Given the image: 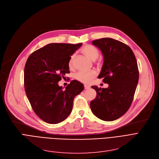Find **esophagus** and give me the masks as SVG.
<instances>
[{
    "instance_id": "obj_1",
    "label": "esophagus",
    "mask_w": 159,
    "mask_h": 159,
    "mask_svg": "<svg viewBox=\"0 0 159 159\" xmlns=\"http://www.w3.org/2000/svg\"><path fill=\"white\" fill-rule=\"evenodd\" d=\"M84 88H85V89H89L90 88V87L88 86V85H84Z\"/></svg>"
}]
</instances>
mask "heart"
Masks as SVG:
<instances>
[{"label": "heart", "mask_w": 159, "mask_h": 159, "mask_svg": "<svg viewBox=\"0 0 159 159\" xmlns=\"http://www.w3.org/2000/svg\"><path fill=\"white\" fill-rule=\"evenodd\" d=\"M81 52L91 61H95L100 54V51L96 47L93 45L87 44L81 49ZM75 54H72L69 61V67H72L74 65V61ZM98 63H100L99 61ZM96 75V72L95 70H89L87 72H79L75 74V79L84 84H89Z\"/></svg>", "instance_id": "obj_1"}]
</instances>
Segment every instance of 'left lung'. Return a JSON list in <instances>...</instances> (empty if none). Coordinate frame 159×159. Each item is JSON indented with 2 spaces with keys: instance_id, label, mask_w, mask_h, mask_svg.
<instances>
[{
  "instance_id": "8db88e82",
  "label": "left lung",
  "mask_w": 159,
  "mask_h": 159,
  "mask_svg": "<svg viewBox=\"0 0 159 159\" xmlns=\"http://www.w3.org/2000/svg\"><path fill=\"white\" fill-rule=\"evenodd\" d=\"M92 43L103 56L98 78L109 87L92 86L97 96L90 102V109L98 118L109 122L123 116L131 106L139 78L137 62L131 48L119 41L106 37Z\"/></svg>"
}]
</instances>
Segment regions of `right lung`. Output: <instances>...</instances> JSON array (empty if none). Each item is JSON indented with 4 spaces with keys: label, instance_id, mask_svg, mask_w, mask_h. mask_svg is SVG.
<instances>
[{
    "label": "right lung",
    "instance_id": "right-lung-1",
    "mask_svg": "<svg viewBox=\"0 0 159 159\" xmlns=\"http://www.w3.org/2000/svg\"><path fill=\"white\" fill-rule=\"evenodd\" d=\"M82 45L50 43L30 55L24 71L28 99L35 114L45 122L56 124L70 114L75 96L84 89L81 83L72 80L65 89L58 82L70 73L69 61Z\"/></svg>",
    "mask_w": 159,
    "mask_h": 159
}]
</instances>
